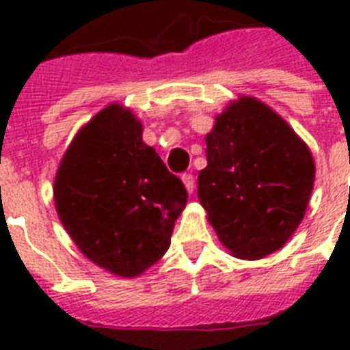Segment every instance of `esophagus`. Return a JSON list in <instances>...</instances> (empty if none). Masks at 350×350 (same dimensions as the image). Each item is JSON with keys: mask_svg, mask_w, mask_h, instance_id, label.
<instances>
[{"mask_svg": "<svg viewBox=\"0 0 350 350\" xmlns=\"http://www.w3.org/2000/svg\"><path fill=\"white\" fill-rule=\"evenodd\" d=\"M183 183L186 189H188V193H193V189H195V177H193L191 173H184Z\"/></svg>", "mask_w": 350, "mask_h": 350, "instance_id": "esophagus-1", "label": "esophagus"}]
</instances>
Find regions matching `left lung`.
Wrapping results in <instances>:
<instances>
[{
    "label": "left lung",
    "instance_id": "obj_1",
    "mask_svg": "<svg viewBox=\"0 0 350 350\" xmlns=\"http://www.w3.org/2000/svg\"><path fill=\"white\" fill-rule=\"evenodd\" d=\"M198 200L233 256L264 258L300 226L314 186L311 150L267 105L240 97L206 135Z\"/></svg>",
    "mask_w": 350,
    "mask_h": 350
}]
</instances>
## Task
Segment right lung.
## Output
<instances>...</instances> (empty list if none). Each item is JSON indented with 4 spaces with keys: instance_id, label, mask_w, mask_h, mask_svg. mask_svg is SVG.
<instances>
[{
    "instance_id": "add662e5",
    "label": "right lung",
    "mask_w": 350,
    "mask_h": 350,
    "mask_svg": "<svg viewBox=\"0 0 350 350\" xmlns=\"http://www.w3.org/2000/svg\"><path fill=\"white\" fill-rule=\"evenodd\" d=\"M55 209L66 233L94 264L137 276L170 247L188 202L128 108L106 106L77 131L54 180Z\"/></svg>"
}]
</instances>
